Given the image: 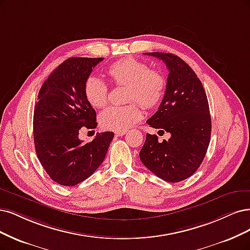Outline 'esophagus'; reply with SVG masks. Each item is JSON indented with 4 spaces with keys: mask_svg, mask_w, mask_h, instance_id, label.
I'll return each instance as SVG.
<instances>
[{
    "mask_svg": "<svg viewBox=\"0 0 250 250\" xmlns=\"http://www.w3.org/2000/svg\"><path fill=\"white\" fill-rule=\"evenodd\" d=\"M126 133H127V131H116V132H115L116 136H122V135H124V134H126Z\"/></svg>",
    "mask_w": 250,
    "mask_h": 250,
    "instance_id": "esophagus-1",
    "label": "esophagus"
}]
</instances>
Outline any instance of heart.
<instances>
[{
  "instance_id": "b5f03b06",
  "label": "heart",
  "mask_w": 250,
  "mask_h": 250,
  "mask_svg": "<svg viewBox=\"0 0 250 250\" xmlns=\"http://www.w3.org/2000/svg\"><path fill=\"white\" fill-rule=\"evenodd\" d=\"M116 87H126L125 106L110 107L99 117L100 125L113 131H126L143 117L140 104L146 109L157 107L167 91V77L159 70L135 58H124L111 64L106 71ZM84 96L94 108H102L109 101L107 84L98 77L91 76L84 83Z\"/></svg>"
}]
</instances>
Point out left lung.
Instances as JSON below:
<instances>
[{"mask_svg": "<svg viewBox=\"0 0 250 250\" xmlns=\"http://www.w3.org/2000/svg\"><path fill=\"white\" fill-rule=\"evenodd\" d=\"M145 54L162 60L169 72L166 95L147 123L159 132H168L170 137L159 143L156 134L147 133L140 158L160 179L180 182L195 173L209 147L211 116L207 95L195 72L178 56Z\"/></svg>", "mask_w": 250, "mask_h": 250, "instance_id": "obj_1", "label": "left lung"}]
</instances>
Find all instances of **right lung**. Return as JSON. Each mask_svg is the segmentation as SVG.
<instances>
[{"instance_id":"1","label":"right lung","mask_w":250,"mask_h":250,"mask_svg":"<svg viewBox=\"0 0 250 250\" xmlns=\"http://www.w3.org/2000/svg\"><path fill=\"white\" fill-rule=\"evenodd\" d=\"M103 58H69L43 83L34 109L37 157L47 175L64 186L89 178L104 160L114 132L97 133L90 143L79 139L81 128L97 126L96 111L84 96V83Z\"/></svg>"}]
</instances>
